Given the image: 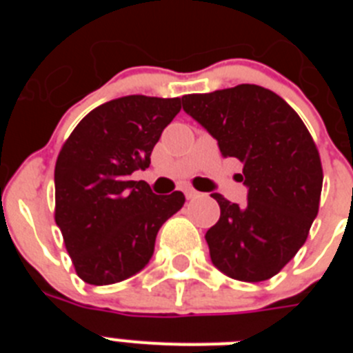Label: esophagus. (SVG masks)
<instances>
[{
    "label": "esophagus",
    "instance_id": "1",
    "mask_svg": "<svg viewBox=\"0 0 353 353\" xmlns=\"http://www.w3.org/2000/svg\"><path fill=\"white\" fill-rule=\"evenodd\" d=\"M183 192H185L187 199H192V198H196V196L199 194L198 191H194V189H191V187H185V189H183Z\"/></svg>",
    "mask_w": 353,
    "mask_h": 353
}]
</instances>
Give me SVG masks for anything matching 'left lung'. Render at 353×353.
Returning <instances> with one entry per match:
<instances>
[{
    "label": "left lung",
    "instance_id": "8db88e82",
    "mask_svg": "<svg viewBox=\"0 0 353 353\" xmlns=\"http://www.w3.org/2000/svg\"><path fill=\"white\" fill-rule=\"evenodd\" d=\"M183 111L244 170L248 203L212 194L219 221L207 232L212 263L239 281L270 279L304 245L318 214L323 171L304 121L281 97L256 84L182 97Z\"/></svg>",
    "mask_w": 353,
    "mask_h": 353
}]
</instances>
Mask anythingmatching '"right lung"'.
<instances>
[{
	"label": "right lung",
	"instance_id": "obj_1",
	"mask_svg": "<svg viewBox=\"0 0 353 353\" xmlns=\"http://www.w3.org/2000/svg\"><path fill=\"white\" fill-rule=\"evenodd\" d=\"M180 109L179 97H120L90 111L61 146L54 221L84 283L113 285L145 269L161 226L185 203L180 191L157 196L130 180Z\"/></svg>",
	"mask_w": 353,
	"mask_h": 353
}]
</instances>
